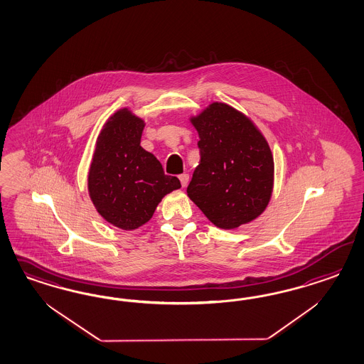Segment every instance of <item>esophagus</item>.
Masks as SVG:
<instances>
[{"label":"esophagus","mask_w":364,"mask_h":364,"mask_svg":"<svg viewBox=\"0 0 364 364\" xmlns=\"http://www.w3.org/2000/svg\"><path fill=\"white\" fill-rule=\"evenodd\" d=\"M178 178H180V181H181V186H183V187H187L188 183H189V175L183 173V175L178 176Z\"/></svg>","instance_id":"1"}]
</instances>
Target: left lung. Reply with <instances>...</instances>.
<instances>
[{
    "mask_svg": "<svg viewBox=\"0 0 364 364\" xmlns=\"http://www.w3.org/2000/svg\"><path fill=\"white\" fill-rule=\"evenodd\" d=\"M189 122L198 133L200 163L188 198L221 230L257 219L274 191V156L264 134L247 114L219 101Z\"/></svg>",
    "mask_w": 364,
    "mask_h": 364,
    "instance_id": "obj_1",
    "label": "left lung"
}]
</instances>
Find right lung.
<instances>
[{
  "label": "right lung",
  "instance_id": "add662e5",
  "mask_svg": "<svg viewBox=\"0 0 364 364\" xmlns=\"http://www.w3.org/2000/svg\"><path fill=\"white\" fill-rule=\"evenodd\" d=\"M144 127L129 108L116 110L100 131L89 166V198L104 220L124 231L151 220L163 198L181 188L140 145Z\"/></svg>",
  "mask_w": 364,
  "mask_h": 364
}]
</instances>
